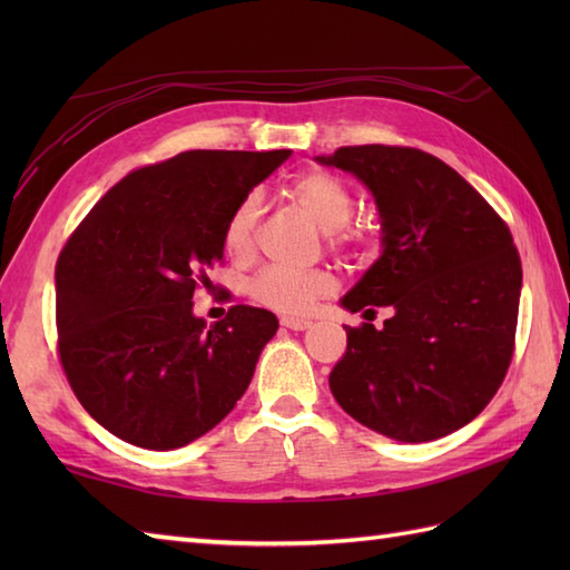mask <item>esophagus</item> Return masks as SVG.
<instances>
[{
    "instance_id": "esophagus-1",
    "label": "esophagus",
    "mask_w": 570,
    "mask_h": 570,
    "mask_svg": "<svg viewBox=\"0 0 570 570\" xmlns=\"http://www.w3.org/2000/svg\"><path fill=\"white\" fill-rule=\"evenodd\" d=\"M282 325L288 331H306L311 328V318L304 316H282Z\"/></svg>"
}]
</instances>
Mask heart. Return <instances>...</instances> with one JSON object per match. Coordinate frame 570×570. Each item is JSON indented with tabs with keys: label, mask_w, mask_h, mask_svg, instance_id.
Here are the masks:
<instances>
[{
	"label": "heart",
	"mask_w": 570,
	"mask_h": 570,
	"mask_svg": "<svg viewBox=\"0 0 570 570\" xmlns=\"http://www.w3.org/2000/svg\"><path fill=\"white\" fill-rule=\"evenodd\" d=\"M301 210L316 223L333 249L372 259L380 249L377 227L365 220H353L355 190L341 176L325 168H311L288 184ZM262 223V203L254 193L242 196L229 210L223 225V247L233 259H247L257 247ZM335 292V276L328 269H286V266H264L247 284V294L264 308L278 313H304L316 301Z\"/></svg>",
	"instance_id": "heart-1"
}]
</instances>
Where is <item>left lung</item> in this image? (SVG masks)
<instances>
[{"mask_svg":"<svg viewBox=\"0 0 570 570\" xmlns=\"http://www.w3.org/2000/svg\"><path fill=\"white\" fill-rule=\"evenodd\" d=\"M382 213L384 252L343 298L392 308L384 328L347 325L331 392L362 426L421 443L463 429L498 394L514 355L522 259L510 227L451 166L414 147L362 144L328 159Z\"/></svg>","mask_w":570,"mask_h":570,"instance_id":"left-lung-1","label":"left lung"}]
</instances>
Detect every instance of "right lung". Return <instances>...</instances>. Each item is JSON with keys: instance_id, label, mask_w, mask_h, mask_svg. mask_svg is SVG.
<instances>
[{"instance_id": "right-lung-1", "label": "right lung", "mask_w": 570, "mask_h": 570, "mask_svg": "<svg viewBox=\"0 0 570 570\" xmlns=\"http://www.w3.org/2000/svg\"><path fill=\"white\" fill-rule=\"evenodd\" d=\"M288 156L196 149L135 168L60 249V367L85 411L117 439L180 448L245 394L276 316L237 304L208 328L193 316V294L223 262L229 210Z\"/></svg>"}]
</instances>
